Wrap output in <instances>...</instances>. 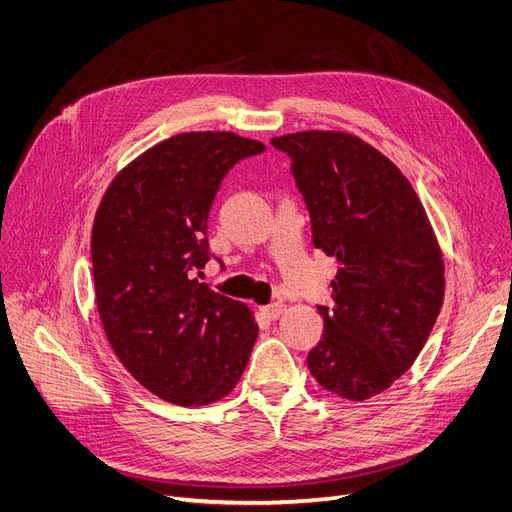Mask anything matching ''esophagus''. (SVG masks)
I'll return each mask as SVG.
<instances>
[{
	"label": "esophagus",
	"instance_id": "1",
	"mask_svg": "<svg viewBox=\"0 0 512 512\" xmlns=\"http://www.w3.org/2000/svg\"><path fill=\"white\" fill-rule=\"evenodd\" d=\"M262 313L267 315L269 319H277V317H281V315L285 313V304H283V302H273V304H269V306H264Z\"/></svg>",
	"mask_w": 512,
	"mask_h": 512
}]
</instances>
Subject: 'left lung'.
<instances>
[{"mask_svg":"<svg viewBox=\"0 0 512 512\" xmlns=\"http://www.w3.org/2000/svg\"><path fill=\"white\" fill-rule=\"evenodd\" d=\"M292 159L315 248L340 264L313 378L363 401L410 370L439 317L445 279L435 231L395 163L355 134L309 130L271 138Z\"/></svg>","mask_w":512,"mask_h":512,"instance_id":"8db88e82","label":"left lung"}]
</instances>
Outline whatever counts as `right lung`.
<instances>
[{"label":"right lung","mask_w":512,"mask_h":512,"mask_svg":"<svg viewBox=\"0 0 512 512\" xmlns=\"http://www.w3.org/2000/svg\"><path fill=\"white\" fill-rule=\"evenodd\" d=\"M264 149L233 132L176 134L128 163L100 201L98 315L119 361L163 401L214 403L248 365L258 336L252 311L193 273L210 260L208 216L222 178Z\"/></svg>","instance_id":"1"}]
</instances>
